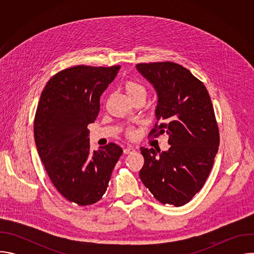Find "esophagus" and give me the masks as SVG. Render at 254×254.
<instances>
[{
    "mask_svg": "<svg viewBox=\"0 0 254 254\" xmlns=\"http://www.w3.org/2000/svg\"><path fill=\"white\" fill-rule=\"evenodd\" d=\"M135 152V149H133L132 147H127V148H126L125 150H124V153L125 154H132V153H134Z\"/></svg>",
    "mask_w": 254,
    "mask_h": 254,
    "instance_id": "esophagus-1",
    "label": "esophagus"
}]
</instances>
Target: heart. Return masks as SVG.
I'll list each match as a JSON object with an SVG mask.
<instances>
[{
  "label": "heart",
  "mask_w": 254,
  "mask_h": 254,
  "mask_svg": "<svg viewBox=\"0 0 254 254\" xmlns=\"http://www.w3.org/2000/svg\"><path fill=\"white\" fill-rule=\"evenodd\" d=\"M124 88H125L127 94L128 95V97L131 99V101H133L137 98L146 99L147 94H148L147 88L144 87L141 83H139L137 81H134V80L126 81V83L124 85ZM125 133L128 138L134 139L138 134V130L133 127H128L126 128Z\"/></svg>",
  "instance_id": "b5f03b06"
}]
</instances>
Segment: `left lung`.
<instances>
[{
	"instance_id": "1",
	"label": "left lung",
	"mask_w": 254,
	"mask_h": 254,
	"mask_svg": "<svg viewBox=\"0 0 254 254\" xmlns=\"http://www.w3.org/2000/svg\"><path fill=\"white\" fill-rule=\"evenodd\" d=\"M136 68L159 96L158 122L150 135L166 132L171 144L159 154L140 148V180L161 203L183 206L204 186L218 152L219 128L210 95L202 81L175 62L138 63Z\"/></svg>"
}]
</instances>
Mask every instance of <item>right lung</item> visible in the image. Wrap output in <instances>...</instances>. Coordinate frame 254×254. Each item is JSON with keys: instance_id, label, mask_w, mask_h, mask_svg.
Masks as SVG:
<instances>
[{"instance_id": "obj_1", "label": "right lung", "mask_w": 254, "mask_h": 254, "mask_svg": "<svg viewBox=\"0 0 254 254\" xmlns=\"http://www.w3.org/2000/svg\"><path fill=\"white\" fill-rule=\"evenodd\" d=\"M120 68L63 69L49 79L36 110L34 136L44 168L57 191L79 206L101 199L123 154L115 142L91 153L87 128L98 116L101 94Z\"/></svg>"}]
</instances>
